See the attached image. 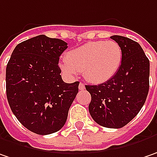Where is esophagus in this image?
Returning a JSON list of instances; mask_svg holds the SVG:
<instances>
[{
	"mask_svg": "<svg viewBox=\"0 0 157 157\" xmlns=\"http://www.w3.org/2000/svg\"><path fill=\"white\" fill-rule=\"evenodd\" d=\"M85 89V84L83 82H80L79 83V90H83Z\"/></svg>",
	"mask_w": 157,
	"mask_h": 157,
	"instance_id": "obj_1",
	"label": "esophagus"
}]
</instances>
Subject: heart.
I'll return each mask as SVG.
<instances>
[{
  "label": "heart",
  "mask_w": 157,
  "mask_h": 157,
  "mask_svg": "<svg viewBox=\"0 0 157 157\" xmlns=\"http://www.w3.org/2000/svg\"><path fill=\"white\" fill-rule=\"evenodd\" d=\"M122 57V49L116 41H90L68 52L61 67L70 75L82 71L88 81L101 83L119 71Z\"/></svg>",
  "instance_id": "b5f03b06"
}]
</instances>
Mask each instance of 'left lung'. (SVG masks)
<instances>
[{"label":"left lung","instance_id":"obj_1","mask_svg":"<svg viewBox=\"0 0 157 157\" xmlns=\"http://www.w3.org/2000/svg\"><path fill=\"white\" fill-rule=\"evenodd\" d=\"M122 49L119 71L99 85H85L90 93V116L98 125L121 128L139 113L149 89V60L137 42L114 35L111 37Z\"/></svg>","mask_w":157,"mask_h":157}]
</instances>
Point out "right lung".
<instances>
[{"label": "right lung", "mask_w": 157, "mask_h": 157, "mask_svg": "<svg viewBox=\"0 0 157 157\" xmlns=\"http://www.w3.org/2000/svg\"><path fill=\"white\" fill-rule=\"evenodd\" d=\"M65 41L39 35L18 44L6 67V92L12 113L33 133L46 135L65 125L79 82L66 83L59 59Z\"/></svg>", "instance_id": "obj_1"}]
</instances>
